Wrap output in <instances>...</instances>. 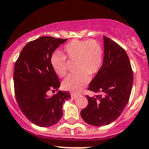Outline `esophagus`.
<instances>
[{"label":"esophagus","mask_w":149,"mask_h":149,"mask_svg":"<svg viewBox=\"0 0 149 149\" xmlns=\"http://www.w3.org/2000/svg\"><path fill=\"white\" fill-rule=\"evenodd\" d=\"M78 97H79V95H76V94H71V98H73V99H76V98H77Z\"/></svg>","instance_id":"34e87169"}]
</instances>
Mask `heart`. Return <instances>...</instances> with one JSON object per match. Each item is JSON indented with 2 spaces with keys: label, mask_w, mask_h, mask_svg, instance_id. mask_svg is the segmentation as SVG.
Masks as SVG:
<instances>
[{
  "label": "heart",
  "mask_w": 149,
  "mask_h": 149,
  "mask_svg": "<svg viewBox=\"0 0 149 149\" xmlns=\"http://www.w3.org/2000/svg\"><path fill=\"white\" fill-rule=\"evenodd\" d=\"M62 54L53 53L50 63L57 76L64 77L68 73V62H75L76 73L68 76L62 85L66 90L77 93L90 81V76L96 74L101 69L104 51L100 43L95 40H73L67 43L62 49Z\"/></svg>",
  "instance_id": "1"
}]
</instances>
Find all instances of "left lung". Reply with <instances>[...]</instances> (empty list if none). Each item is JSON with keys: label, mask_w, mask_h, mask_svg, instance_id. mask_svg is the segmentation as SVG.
I'll return each mask as SVG.
<instances>
[{"label": "left lung", "mask_w": 149, "mask_h": 149, "mask_svg": "<svg viewBox=\"0 0 149 149\" xmlns=\"http://www.w3.org/2000/svg\"><path fill=\"white\" fill-rule=\"evenodd\" d=\"M102 66L89 84L95 96L86 95L88 104L81 111L87 123L95 126L108 125L120 115L129 102L133 84V71L128 55L121 46L104 37Z\"/></svg>", "instance_id": "obj_1"}]
</instances>
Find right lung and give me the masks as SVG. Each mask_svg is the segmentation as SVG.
<instances>
[{"mask_svg": "<svg viewBox=\"0 0 149 149\" xmlns=\"http://www.w3.org/2000/svg\"><path fill=\"white\" fill-rule=\"evenodd\" d=\"M67 39L41 37L29 42L17 59L14 69V88L18 106L23 115L41 127L53 126L63 115L62 104L70 99L69 92H55L60 86L50 57Z\"/></svg>", "mask_w": 149, "mask_h": 149, "instance_id": "right-lung-1", "label": "right lung"}]
</instances>
